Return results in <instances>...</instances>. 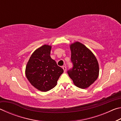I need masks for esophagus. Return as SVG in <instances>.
<instances>
[{"instance_id":"obj_1","label":"esophagus","mask_w":121,"mask_h":121,"mask_svg":"<svg viewBox=\"0 0 121 121\" xmlns=\"http://www.w3.org/2000/svg\"><path fill=\"white\" fill-rule=\"evenodd\" d=\"M62 68H63V70H64V72L65 73V71H66V70H67L66 67H65V66H63V67H62Z\"/></svg>"}]
</instances>
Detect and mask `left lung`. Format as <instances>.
Instances as JSON below:
<instances>
[{"mask_svg": "<svg viewBox=\"0 0 121 121\" xmlns=\"http://www.w3.org/2000/svg\"><path fill=\"white\" fill-rule=\"evenodd\" d=\"M73 67L68 74L76 86L86 89L95 82L99 76L98 62L93 53L78 42L70 45Z\"/></svg>", "mask_w": 121, "mask_h": 121, "instance_id": "8db88e82", "label": "left lung"}]
</instances>
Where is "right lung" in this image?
I'll use <instances>...</instances> for the list:
<instances>
[{
	"label": "right lung",
	"mask_w": 121,
	"mask_h": 121,
	"mask_svg": "<svg viewBox=\"0 0 121 121\" xmlns=\"http://www.w3.org/2000/svg\"><path fill=\"white\" fill-rule=\"evenodd\" d=\"M52 46L44 45L34 51L26 65V75L37 89L46 92L54 88L63 70L51 58Z\"/></svg>",
	"instance_id": "1"
}]
</instances>
